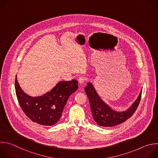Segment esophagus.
I'll return each mask as SVG.
<instances>
[{
	"mask_svg": "<svg viewBox=\"0 0 158 158\" xmlns=\"http://www.w3.org/2000/svg\"><path fill=\"white\" fill-rule=\"evenodd\" d=\"M78 81H79V84L80 85H84L85 84V78L84 77L81 76L79 78Z\"/></svg>",
	"mask_w": 158,
	"mask_h": 158,
	"instance_id": "esophagus-1",
	"label": "esophagus"
}]
</instances>
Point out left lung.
<instances>
[{"label":"left lung","mask_w":158,"mask_h":158,"mask_svg":"<svg viewBox=\"0 0 158 158\" xmlns=\"http://www.w3.org/2000/svg\"><path fill=\"white\" fill-rule=\"evenodd\" d=\"M88 97L91 112L97 125L104 127H111L120 125L130 118L136 111L141 100L142 90L131 106L125 111L117 112L112 109L98 95L93 84L87 82L84 89Z\"/></svg>","instance_id":"obj_1"}]
</instances>
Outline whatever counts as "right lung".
<instances>
[{
	"label": "right lung",
	"instance_id": "add662e5",
	"mask_svg": "<svg viewBox=\"0 0 158 158\" xmlns=\"http://www.w3.org/2000/svg\"><path fill=\"white\" fill-rule=\"evenodd\" d=\"M15 82L17 97L25 114L33 122L44 126H52L59 121L69 97L78 88L77 80L60 81L44 95L32 97L22 89L17 75Z\"/></svg>",
	"mask_w": 158,
	"mask_h": 158
}]
</instances>
